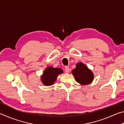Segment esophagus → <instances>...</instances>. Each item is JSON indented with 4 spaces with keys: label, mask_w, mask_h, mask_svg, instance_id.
<instances>
[{
    "label": "esophagus",
    "mask_w": 124,
    "mask_h": 124,
    "mask_svg": "<svg viewBox=\"0 0 124 124\" xmlns=\"http://www.w3.org/2000/svg\"><path fill=\"white\" fill-rule=\"evenodd\" d=\"M65 72H66L67 73H68L70 72V67H68V66H66V67H65Z\"/></svg>",
    "instance_id": "1"
}]
</instances>
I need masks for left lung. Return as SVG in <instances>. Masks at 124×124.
<instances>
[{
  "mask_svg": "<svg viewBox=\"0 0 124 124\" xmlns=\"http://www.w3.org/2000/svg\"><path fill=\"white\" fill-rule=\"evenodd\" d=\"M75 80L83 85L89 84L93 80V74L83 63L79 62L76 64V68L72 71Z\"/></svg>",
  "mask_w": 124,
  "mask_h": 124,
  "instance_id": "8db88e82",
  "label": "left lung"
}]
</instances>
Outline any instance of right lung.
<instances>
[{"instance_id": "add662e5", "label": "right lung", "mask_w": 124, "mask_h": 124, "mask_svg": "<svg viewBox=\"0 0 124 124\" xmlns=\"http://www.w3.org/2000/svg\"><path fill=\"white\" fill-rule=\"evenodd\" d=\"M63 73V72L62 69L48 67L45 69L43 75H41V80L44 85H52L55 82L58 75Z\"/></svg>"}]
</instances>
